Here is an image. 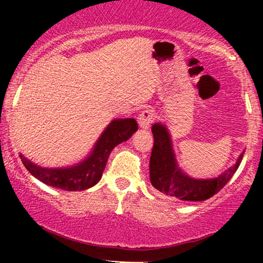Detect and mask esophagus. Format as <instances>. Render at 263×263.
<instances>
[{
    "label": "esophagus",
    "mask_w": 263,
    "mask_h": 263,
    "mask_svg": "<svg viewBox=\"0 0 263 263\" xmlns=\"http://www.w3.org/2000/svg\"><path fill=\"white\" fill-rule=\"evenodd\" d=\"M153 120H155V112H153L152 110H148V108L142 111V112L138 115V125H140V127L143 129H148L151 123L153 122Z\"/></svg>",
    "instance_id": "obj_1"
}]
</instances>
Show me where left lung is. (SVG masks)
<instances>
[{
  "label": "left lung",
  "mask_w": 263,
  "mask_h": 263,
  "mask_svg": "<svg viewBox=\"0 0 263 263\" xmlns=\"http://www.w3.org/2000/svg\"><path fill=\"white\" fill-rule=\"evenodd\" d=\"M152 134L155 143L149 159L151 183L162 194L178 200L201 201L219 193L237 171L245 153L242 151L236 163L216 178L197 179L186 174L178 165L172 136L167 126L161 122L153 123Z\"/></svg>",
  "instance_id": "left-lung-1"
}]
</instances>
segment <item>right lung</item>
<instances>
[{
	"mask_svg": "<svg viewBox=\"0 0 263 263\" xmlns=\"http://www.w3.org/2000/svg\"><path fill=\"white\" fill-rule=\"evenodd\" d=\"M138 129L135 119H115L93 144L91 152L83 161L68 167H41L20 153L27 171L42 183L68 192L85 190L95 185L101 179L106 163L117 144L127 141Z\"/></svg>",
	"mask_w": 263,
	"mask_h": 263,
	"instance_id": "right-lung-1",
	"label": "right lung"
}]
</instances>
